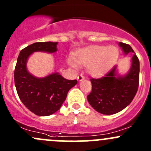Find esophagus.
Returning a JSON list of instances; mask_svg holds the SVG:
<instances>
[{
    "label": "esophagus",
    "instance_id": "esophagus-1",
    "mask_svg": "<svg viewBox=\"0 0 151 151\" xmlns=\"http://www.w3.org/2000/svg\"><path fill=\"white\" fill-rule=\"evenodd\" d=\"M77 80L79 81H82L83 80H85V77H84V75H82V74H80V75L78 76V77H77Z\"/></svg>",
    "mask_w": 151,
    "mask_h": 151
}]
</instances>
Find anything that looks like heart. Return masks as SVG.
<instances>
[{"label": "heart", "mask_w": 151, "mask_h": 151, "mask_svg": "<svg viewBox=\"0 0 151 151\" xmlns=\"http://www.w3.org/2000/svg\"><path fill=\"white\" fill-rule=\"evenodd\" d=\"M119 50L114 45L105 47L95 45L80 49L74 54L76 62L87 66L89 74L94 77H101L112 69L118 60ZM74 67L77 65L70 61Z\"/></svg>", "instance_id": "heart-1"}]
</instances>
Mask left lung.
<instances>
[{"mask_svg": "<svg viewBox=\"0 0 151 151\" xmlns=\"http://www.w3.org/2000/svg\"><path fill=\"white\" fill-rule=\"evenodd\" d=\"M125 54L134 53L129 45L119 42ZM114 66L104 77L91 78L92 91L88 96L90 106L99 113L111 115L121 111L132 101L138 90L139 61L135 54L131 69L124 77H116Z\"/></svg>", "mask_w": 151, "mask_h": 151, "instance_id": "obj_1", "label": "left lung"}]
</instances>
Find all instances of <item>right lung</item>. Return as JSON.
I'll use <instances>...</instances> for the list:
<instances>
[{"label":"right lung","mask_w":151,"mask_h":151,"mask_svg":"<svg viewBox=\"0 0 151 151\" xmlns=\"http://www.w3.org/2000/svg\"><path fill=\"white\" fill-rule=\"evenodd\" d=\"M56 45L57 42H38L28 45L20 51L14 69V82L20 100L37 116H45L56 112L66 100L69 90L77 83V80H66L58 73L37 78L27 70V60L33 52L54 53Z\"/></svg>","instance_id":"1"}]
</instances>
